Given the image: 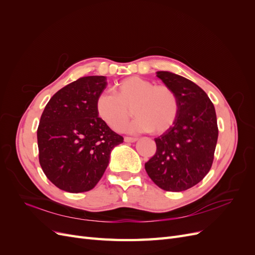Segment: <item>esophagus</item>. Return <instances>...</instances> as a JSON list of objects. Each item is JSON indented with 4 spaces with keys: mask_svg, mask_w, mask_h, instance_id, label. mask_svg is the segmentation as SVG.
I'll use <instances>...</instances> for the list:
<instances>
[{
    "mask_svg": "<svg viewBox=\"0 0 255 255\" xmlns=\"http://www.w3.org/2000/svg\"><path fill=\"white\" fill-rule=\"evenodd\" d=\"M136 140H137L136 137H128V136L125 137V141L126 142H134Z\"/></svg>",
    "mask_w": 255,
    "mask_h": 255,
    "instance_id": "1",
    "label": "esophagus"
}]
</instances>
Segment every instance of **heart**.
Instances as JSON below:
<instances>
[{
  "label": "heart",
  "instance_id": "b5f03b06",
  "mask_svg": "<svg viewBox=\"0 0 255 255\" xmlns=\"http://www.w3.org/2000/svg\"><path fill=\"white\" fill-rule=\"evenodd\" d=\"M136 119L126 128L129 133L163 134L170 128L180 113L175 92L166 85H154L138 76L126 79L117 85L116 95L102 92L97 98L96 111L105 125L121 130L132 117Z\"/></svg>",
  "mask_w": 255,
  "mask_h": 255
}]
</instances>
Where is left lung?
<instances>
[{"label": "left lung", "instance_id": "obj_1", "mask_svg": "<svg viewBox=\"0 0 255 255\" xmlns=\"http://www.w3.org/2000/svg\"><path fill=\"white\" fill-rule=\"evenodd\" d=\"M156 73L176 94L180 113L174 125L154 139L156 152L144 168L159 188L183 191L211 170L218 139L217 118L210 98L194 82L171 72Z\"/></svg>", "mask_w": 255, "mask_h": 255}]
</instances>
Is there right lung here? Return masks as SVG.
I'll return each instance as SVG.
<instances>
[{
  "instance_id": "add662e5",
  "label": "right lung",
  "mask_w": 255,
  "mask_h": 255,
  "mask_svg": "<svg viewBox=\"0 0 255 255\" xmlns=\"http://www.w3.org/2000/svg\"><path fill=\"white\" fill-rule=\"evenodd\" d=\"M105 88V76H83L58 90L44 107L37 129L39 163L59 189L78 194L94 188L112 150L123 142L96 111Z\"/></svg>"
}]
</instances>
